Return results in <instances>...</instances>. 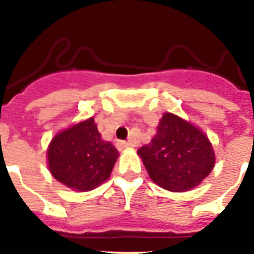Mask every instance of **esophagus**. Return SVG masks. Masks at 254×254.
I'll use <instances>...</instances> for the list:
<instances>
[{
	"mask_svg": "<svg viewBox=\"0 0 254 254\" xmlns=\"http://www.w3.org/2000/svg\"><path fill=\"white\" fill-rule=\"evenodd\" d=\"M116 146H117L119 150H125V149H129V147H131L133 145H131L130 142H125V141H117V142H116Z\"/></svg>",
	"mask_w": 254,
	"mask_h": 254,
	"instance_id": "esophagus-1",
	"label": "esophagus"
}]
</instances>
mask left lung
I'll list each match as a JSON object with an SVG mask.
<instances>
[{
  "mask_svg": "<svg viewBox=\"0 0 254 254\" xmlns=\"http://www.w3.org/2000/svg\"><path fill=\"white\" fill-rule=\"evenodd\" d=\"M137 153L151 181L173 192L196 187L215 166V153L208 137L173 113L162 116L157 134Z\"/></svg>",
  "mask_w": 254,
  "mask_h": 254,
  "instance_id": "8db88e82",
  "label": "left lung"
}]
</instances>
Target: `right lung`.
Listing matches in <instances>:
<instances>
[{"label": "right lung", "mask_w": 254, "mask_h": 254, "mask_svg": "<svg viewBox=\"0 0 254 254\" xmlns=\"http://www.w3.org/2000/svg\"><path fill=\"white\" fill-rule=\"evenodd\" d=\"M119 151L104 141L93 117L58 133L47 150L50 173L69 189L89 191L111 175Z\"/></svg>", "instance_id": "1"}]
</instances>
